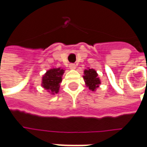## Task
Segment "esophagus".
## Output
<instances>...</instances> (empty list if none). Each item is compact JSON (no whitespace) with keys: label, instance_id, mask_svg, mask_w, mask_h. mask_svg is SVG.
Instances as JSON below:
<instances>
[{"label":"esophagus","instance_id":"obj_1","mask_svg":"<svg viewBox=\"0 0 147 147\" xmlns=\"http://www.w3.org/2000/svg\"><path fill=\"white\" fill-rule=\"evenodd\" d=\"M69 68L74 69L76 68V65H75V64H69Z\"/></svg>","mask_w":147,"mask_h":147}]
</instances>
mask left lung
<instances>
[{"label": "left lung", "mask_w": 147, "mask_h": 147, "mask_svg": "<svg viewBox=\"0 0 147 147\" xmlns=\"http://www.w3.org/2000/svg\"><path fill=\"white\" fill-rule=\"evenodd\" d=\"M85 76H83L84 80L86 82V84L89 89L92 91H94L96 88H98L99 84L100 83V81L97 77V74L94 69H86L84 71Z\"/></svg>", "instance_id": "left-lung-1"}]
</instances>
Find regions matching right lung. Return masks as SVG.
<instances>
[{"instance_id":"1","label":"right lung","mask_w":147,"mask_h":147,"mask_svg":"<svg viewBox=\"0 0 147 147\" xmlns=\"http://www.w3.org/2000/svg\"><path fill=\"white\" fill-rule=\"evenodd\" d=\"M63 74V69H52L47 71L42 78V86L44 88L48 90L51 93H57Z\"/></svg>"}]
</instances>
